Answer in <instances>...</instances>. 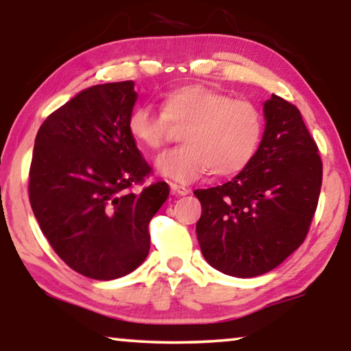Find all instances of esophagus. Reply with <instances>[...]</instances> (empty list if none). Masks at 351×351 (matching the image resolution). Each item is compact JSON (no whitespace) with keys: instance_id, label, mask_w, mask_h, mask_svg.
Masks as SVG:
<instances>
[{"instance_id":"1","label":"esophagus","mask_w":351,"mask_h":351,"mask_svg":"<svg viewBox=\"0 0 351 351\" xmlns=\"http://www.w3.org/2000/svg\"><path fill=\"white\" fill-rule=\"evenodd\" d=\"M171 191H172V195L184 196V195L190 193V189H186V186L179 185V184H171Z\"/></svg>"}]
</instances>
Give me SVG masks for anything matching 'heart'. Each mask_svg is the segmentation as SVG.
<instances>
[{"label": "heart", "mask_w": 351, "mask_h": 351, "mask_svg": "<svg viewBox=\"0 0 351 351\" xmlns=\"http://www.w3.org/2000/svg\"><path fill=\"white\" fill-rule=\"evenodd\" d=\"M171 124L184 126L185 143L156 160L162 176L176 182H193L206 172L233 176L254 160L263 137V114L247 99L204 84H186L167 90L161 110L138 105L128 119L134 141L160 150L169 141Z\"/></svg>", "instance_id": "1"}]
</instances>
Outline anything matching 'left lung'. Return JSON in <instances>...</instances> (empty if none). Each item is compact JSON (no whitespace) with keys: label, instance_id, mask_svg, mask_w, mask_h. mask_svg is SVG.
<instances>
[{"label":"left lung","instance_id":"1","mask_svg":"<svg viewBox=\"0 0 351 351\" xmlns=\"http://www.w3.org/2000/svg\"><path fill=\"white\" fill-rule=\"evenodd\" d=\"M263 113L254 160L227 184L195 190L203 206L201 252L215 270L237 278L273 270L305 241L323 182L318 145L299 108L273 94Z\"/></svg>","mask_w":351,"mask_h":351}]
</instances>
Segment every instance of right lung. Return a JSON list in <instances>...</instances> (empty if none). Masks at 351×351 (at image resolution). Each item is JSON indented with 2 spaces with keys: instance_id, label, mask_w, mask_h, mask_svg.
Segmentation results:
<instances>
[{
  "instance_id": "add662e5",
  "label": "right lung",
  "mask_w": 351,
  "mask_h": 351,
  "mask_svg": "<svg viewBox=\"0 0 351 351\" xmlns=\"http://www.w3.org/2000/svg\"><path fill=\"white\" fill-rule=\"evenodd\" d=\"M132 81L81 90L52 112L35 138L28 198L41 232L71 270L117 280L150 251L148 223L169 196L128 129Z\"/></svg>"
}]
</instances>
